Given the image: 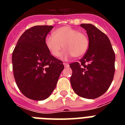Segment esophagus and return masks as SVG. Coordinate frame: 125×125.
I'll use <instances>...</instances> for the list:
<instances>
[{"label":"esophagus","instance_id":"esophagus-1","mask_svg":"<svg viewBox=\"0 0 125 125\" xmlns=\"http://www.w3.org/2000/svg\"><path fill=\"white\" fill-rule=\"evenodd\" d=\"M63 65H64L65 67H66V68H67V67L69 66V65L68 63H63Z\"/></svg>","mask_w":125,"mask_h":125}]
</instances>
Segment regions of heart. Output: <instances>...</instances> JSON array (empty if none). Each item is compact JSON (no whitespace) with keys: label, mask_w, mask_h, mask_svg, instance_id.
Here are the masks:
<instances>
[{"label":"heart","mask_w":125,"mask_h":125,"mask_svg":"<svg viewBox=\"0 0 125 125\" xmlns=\"http://www.w3.org/2000/svg\"><path fill=\"white\" fill-rule=\"evenodd\" d=\"M52 36L45 38V45L53 56L59 58L63 47L65 50V58L73 56L78 58L83 56L89 47V39L85 33L75 28L64 26L53 31Z\"/></svg>","instance_id":"obj_1"}]
</instances>
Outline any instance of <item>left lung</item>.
<instances>
[{
	"label": "left lung",
	"mask_w": 125,
	"mask_h": 125,
	"mask_svg": "<svg viewBox=\"0 0 125 125\" xmlns=\"http://www.w3.org/2000/svg\"><path fill=\"white\" fill-rule=\"evenodd\" d=\"M87 31L89 48L79 62L70 63L71 84L76 94L96 99L108 89L115 73V52L108 36L91 24H81Z\"/></svg>",
	"instance_id": "left-lung-1"
}]
</instances>
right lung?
Wrapping results in <instances>:
<instances>
[{
	"label": "right lung",
	"mask_w": 125,
	"mask_h": 125,
	"mask_svg": "<svg viewBox=\"0 0 125 125\" xmlns=\"http://www.w3.org/2000/svg\"><path fill=\"white\" fill-rule=\"evenodd\" d=\"M52 26H34L21 35L12 53L13 76L21 92L27 98L43 101L51 95L64 66L45 45Z\"/></svg>",
	"instance_id": "right-lung-1"
}]
</instances>
